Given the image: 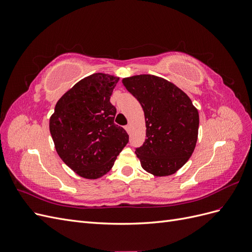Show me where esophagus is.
I'll return each instance as SVG.
<instances>
[{
    "instance_id": "esophagus-1",
    "label": "esophagus",
    "mask_w": 252,
    "mask_h": 252,
    "mask_svg": "<svg viewBox=\"0 0 252 252\" xmlns=\"http://www.w3.org/2000/svg\"><path fill=\"white\" fill-rule=\"evenodd\" d=\"M125 129H126V131H127L128 133H130V130H131V127H130V125H127V126H125Z\"/></svg>"
}]
</instances>
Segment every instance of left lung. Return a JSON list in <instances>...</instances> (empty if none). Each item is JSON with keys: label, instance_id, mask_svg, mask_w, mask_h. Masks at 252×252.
I'll return each instance as SVG.
<instances>
[{"label": "left lung", "instance_id": "obj_1", "mask_svg": "<svg viewBox=\"0 0 252 252\" xmlns=\"http://www.w3.org/2000/svg\"><path fill=\"white\" fill-rule=\"evenodd\" d=\"M144 110L146 140L135 148L143 169L164 177L177 172L191 157L199 131V112L174 84L151 74L123 79Z\"/></svg>", "mask_w": 252, "mask_h": 252}]
</instances>
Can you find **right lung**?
I'll return each instance as SVG.
<instances>
[{
    "label": "right lung",
    "instance_id": "add662e5",
    "mask_svg": "<svg viewBox=\"0 0 252 252\" xmlns=\"http://www.w3.org/2000/svg\"><path fill=\"white\" fill-rule=\"evenodd\" d=\"M119 78L94 73L81 80L58 101L49 129L63 162L82 178L107 173L129 141L114 124L117 108L110 96Z\"/></svg>",
    "mask_w": 252,
    "mask_h": 252
}]
</instances>
